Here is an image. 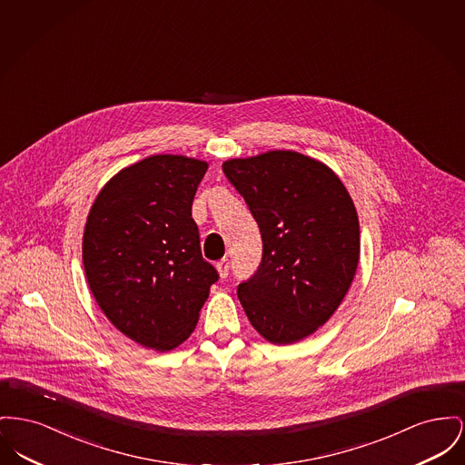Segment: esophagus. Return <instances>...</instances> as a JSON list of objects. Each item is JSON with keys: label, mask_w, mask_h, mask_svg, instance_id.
<instances>
[{"label": "esophagus", "mask_w": 465, "mask_h": 465, "mask_svg": "<svg viewBox=\"0 0 465 465\" xmlns=\"http://www.w3.org/2000/svg\"><path fill=\"white\" fill-rule=\"evenodd\" d=\"M216 267H218V272L219 275H221V279H226V277H228V273H230V260H228V258L219 260Z\"/></svg>", "instance_id": "obj_1"}]
</instances>
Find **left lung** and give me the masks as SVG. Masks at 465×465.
Segmentation results:
<instances>
[{
    "mask_svg": "<svg viewBox=\"0 0 465 465\" xmlns=\"http://www.w3.org/2000/svg\"><path fill=\"white\" fill-rule=\"evenodd\" d=\"M256 219L263 252L237 288L251 325L292 344L325 325L355 277L360 226L339 177L312 158L271 151L223 163Z\"/></svg>",
    "mask_w": 465,
    "mask_h": 465,
    "instance_id": "1",
    "label": "left lung"
}]
</instances>
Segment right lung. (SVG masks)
Returning <instances> with one entry per match:
<instances>
[{
	"label": "right lung",
	"mask_w": 465,
	"mask_h": 465,
	"mask_svg": "<svg viewBox=\"0 0 465 465\" xmlns=\"http://www.w3.org/2000/svg\"><path fill=\"white\" fill-rule=\"evenodd\" d=\"M207 163L156 154L114 175L84 230V271L110 323L168 351L186 341L219 273L200 251L193 198Z\"/></svg>",
	"instance_id": "obj_1"
}]
</instances>
